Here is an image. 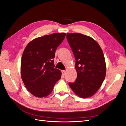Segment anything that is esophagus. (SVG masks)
Here are the masks:
<instances>
[{"instance_id": "34e87169", "label": "esophagus", "mask_w": 126, "mask_h": 126, "mask_svg": "<svg viewBox=\"0 0 126 126\" xmlns=\"http://www.w3.org/2000/svg\"><path fill=\"white\" fill-rule=\"evenodd\" d=\"M62 75H63V76H65V75H66V71L65 70H62Z\"/></svg>"}]
</instances>
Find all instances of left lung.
<instances>
[{"label":"left lung","mask_w":126,"mask_h":126,"mask_svg":"<svg viewBox=\"0 0 126 126\" xmlns=\"http://www.w3.org/2000/svg\"><path fill=\"white\" fill-rule=\"evenodd\" d=\"M67 39L76 60L77 77L69 82L71 89L79 97L93 96L105 78L106 66L100 46L92 38L81 33L67 34Z\"/></svg>","instance_id":"obj_1"}]
</instances>
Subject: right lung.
Returning <instances> with one entry per match:
<instances>
[{
	"label": "right lung",
	"instance_id": "obj_1",
	"mask_svg": "<svg viewBox=\"0 0 126 126\" xmlns=\"http://www.w3.org/2000/svg\"><path fill=\"white\" fill-rule=\"evenodd\" d=\"M66 33H55L32 40L22 56L21 76L26 88L33 96L42 98L50 94L62 72L55 68V52Z\"/></svg>",
	"mask_w": 126,
	"mask_h": 126
}]
</instances>
